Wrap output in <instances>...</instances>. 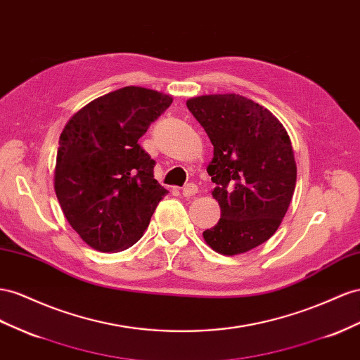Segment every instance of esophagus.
<instances>
[{"mask_svg": "<svg viewBox=\"0 0 360 360\" xmlns=\"http://www.w3.org/2000/svg\"><path fill=\"white\" fill-rule=\"evenodd\" d=\"M198 192V188H197V184H193V183H188V184H184V188L181 189V193H183V197H193L195 195V193Z\"/></svg>", "mask_w": 360, "mask_h": 360, "instance_id": "esophagus-1", "label": "esophagus"}]
</instances>
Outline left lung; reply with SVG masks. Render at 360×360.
<instances>
[{
  "label": "left lung",
  "instance_id": "1",
  "mask_svg": "<svg viewBox=\"0 0 360 360\" xmlns=\"http://www.w3.org/2000/svg\"><path fill=\"white\" fill-rule=\"evenodd\" d=\"M186 105L213 145L207 172L221 207L218 224L202 238L219 255L247 252L274 235L292 200L297 165L289 134L242 95H201Z\"/></svg>",
  "mask_w": 360,
  "mask_h": 360
}]
</instances>
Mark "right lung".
<instances>
[{"label":"right lung","instance_id":"right-lung-1","mask_svg":"<svg viewBox=\"0 0 360 360\" xmlns=\"http://www.w3.org/2000/svg\"><path fill=\"white\" fill-rule=\"evenodd\" d=\"M171 103L169 95L127 86L91 101L65 125L54 191L89 247L115 252L136 244L168 193L138 141Z\"/></svg>","mask_w":360,"mask_h":360}]
</instances>
